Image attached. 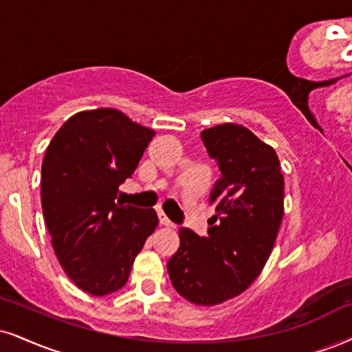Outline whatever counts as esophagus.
Here are the masks:
<instances>
[{
  "label": "esophagus",
  "instance_id": "1",
  "mask_svg": "<svg viewBox=\"0 0 352 352\" xmlns=\"http://www.w3.org/2000/svg\"><path fill=\"white\" fill-rule=\"evenodd\" d=\"M158 220H160V225H163V227H175V223H173L162 210L158 212Z\"/></svg>",
  "mask_w": 352,
  "mask_h": 352
}]
</instances>
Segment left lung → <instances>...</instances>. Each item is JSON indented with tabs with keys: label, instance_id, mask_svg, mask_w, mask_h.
<instances>
[{
	"label": "left lung",
	"instance_id": "obj_1",
	"mask_svg": "<svg viewBox=\"0 0 352 352\" xmlns=\"http://www.w3.org/2000/svg\"><path fill=\"white\" fill-rule=\"evenodd\" d=\"M201 138L220 169L210 190L217 214L206 236L179 230L166 266L179 296L210 307L240 296L263 271L284 215V177L274 148L243 125H215Z\"/></svg>",
	"mask_w": 352,
	"mask_h": 352
}]
</instances>
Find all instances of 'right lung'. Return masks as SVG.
<instances>
[{
    "mask_svg": "<svg viewBox=\"0 0 352 352\" xmlns=\"http://www.w3.org/2000/svg\"><path fill=\"white\" fill-rule=\"evenodd\" d=\"M155 130L117 109L78 112L65 122L42 162V210L67 276L91 296L122 289L135 256L155 232L153 209L120 202Z\"/></svg>",
    "mask_w": 352,
    "mask_h": 352,
    "instance_id": "right-lung-1",
    "label": "right lung"
}]
</instances>
